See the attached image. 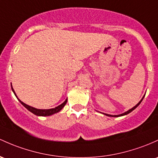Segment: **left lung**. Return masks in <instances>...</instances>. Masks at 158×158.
I'll list each match as a JSON object with an SVG mask.
<instances>
[{
	"mask_svg": "<svg viewBox=\"0 0 158 158\" xmlns=\"http://www.w3.org/2000/svg\"><path fill=\"white\" fill-rule=\"evenodd\" d=\"M143 98H144V97H143ZM143 99H142V100H140V102H139V103H137V104H136V106H135L134 107H133L132 109H131V110H130L127 111V112H124V113H123V114H121V115H108V114H104V115H107V116H112V117H118V116H122V115H127L128 113H130V112H132L133 110H134L135 109H136V107H137L140 104V103H141V102H142V100H143Z\"/></svg>",
	"mask_w": 158,
	"mask_h": 158,
	"instance_id": "8db88e82",
	"label": "left lung"
}]
</instances>
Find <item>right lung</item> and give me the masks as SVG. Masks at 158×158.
Returning a JSON list of instances; mask_svg holds the SVG:
<instances>
[{
  "label": "right lung",
  "mask_w": 158,
  "mask_h": 158,
  "mask_svg": "<svg viewBox=\"0 0 158 158\" xmlns=\"http://www.w3.org/2000/svg\"><path fill=\"white\" fill-rule=\"evenodd\" d=\"M12 90H13V93L15 94V93L14 91V90H13V87H12ZM16 96V95H15ZM18 100H19V102L21 103H22V105L24 106L25 107L27 110H28L30 112H32V113H34V115H38V116H48V115H52V114H55L56 113V112H58L59 111H60L63 109V107L64 106L66 105V103H67V100H66L62 104H60L58 106L55 107V108H53V109H50V110H38V109H36V108H34V107L32 106H30L25 104V103H24L23 102H22L21 100H19V99L18 98Z\"/></svg>",
  "instance_id": "1"
}]
</instances>
